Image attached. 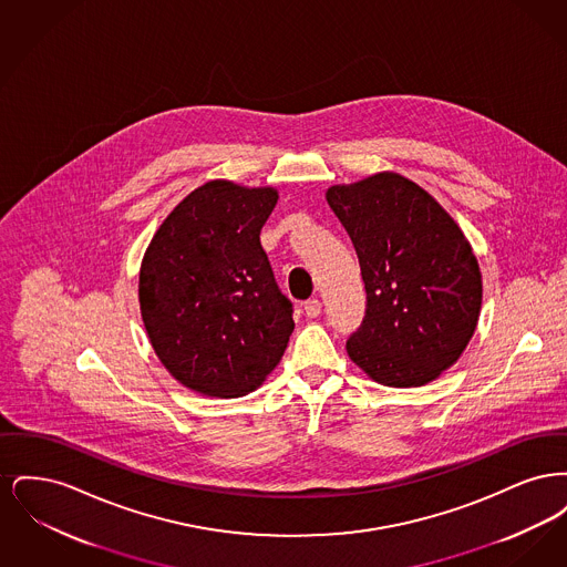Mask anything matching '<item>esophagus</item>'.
Wrapping results in <instances>:
<instances>
[{"label":"esophagus","mask_w":567,"mask_h":567,"mask_svg":"<svg viewBox=\"0 0 567 567\" xmlns=\"http://www.w3.org/2000/svg\"><path fill=\"white\" fill-rule=\"evenodd\" d=\"M303 310H306V317L317 319V317L321 315V310H323V303H321L319 299H308V301L303 303Z\"/></svg>","instance_id":"obj_1"}]
</instances>
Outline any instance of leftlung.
I'll list each match as a JSON object with an SVG mask.
<instances>
[{
	"label": "left lung",
	"instance_id": "left-lung-1",
	"mask_svg": "<svg viewBox=\"0 0 567 567\" xmlns=\"http://www.w3.org/2000/svg\"><path fill=\"white\" fill-rule=\"evenodd\" d=\"M327 204L351 238L368 296L349 357L386 386L432 382L478 323L483 282L472 246L432 195L400 174L331 187Z\"/></svg>",
	"mask_w": 567,
	"mask_h": 567
}]
</instances>
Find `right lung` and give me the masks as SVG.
<instances>
[{"label":"right lung","mask_w":567,"mask_h":567,"mask_svg":"<svg viewBox=\"0 0 567 567\" xmlns=\"http://www.w3.org/2000/svg\"><path fill=\"white\" fill-rule=\"evenodd\" d=\"M278 193L213 181L163 220L140 270V308L169 374L210 398L255 391L293 333L261 227Z\"/></svg>","instance_id":"add662e5"}]
</instances>
